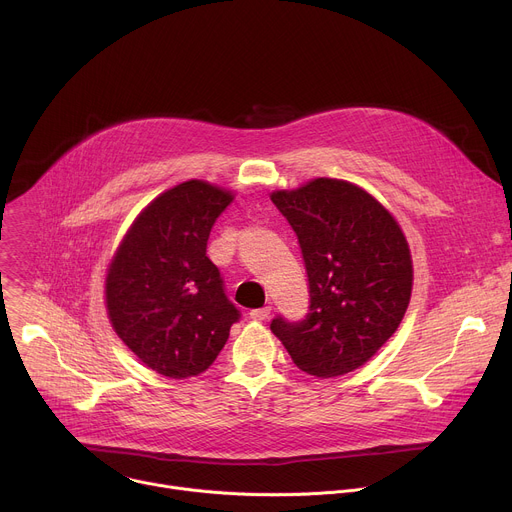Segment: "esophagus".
Listing matches in <instances>:
<instances>
[{
    "label": "esophagus",
    "instance_id": "obj_1",
    "mask_svg": "<svg viewBox=\"0 0 512 512\" xmlns=\"http://www.w3.org/2000/svg\"><path fill=\"white\" fill-rule=\"evenodd\" d=\"M269 314H271V308H269V306H265V308L251 310V312H249V318H251V320L261 322V320H267V318H269Z\"/></svg>",
    "mask_w": 512,
    "mask_h": 512
}]
</instances>
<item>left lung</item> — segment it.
Returning a JSON list of instances; mask_svg holds the SVG:
<instances>
[{"label": "left lung", "mask_w": 512, "mask_h": 512, "mask_svg": "<svg viewBox=\"0 0 512 512\" xmlns=\"http://www.w3.org/2000/svg\"><path fill=\"white\" fill-rule=\"evenodd\" d=\"M294 229L310 289L304 320H271L291 360L314 377H340L367 362L399 328L413 267L395 218L362 188L318 178L271 194Z\"/></svg>", "instance_id": "obj_1"}]
</instances>
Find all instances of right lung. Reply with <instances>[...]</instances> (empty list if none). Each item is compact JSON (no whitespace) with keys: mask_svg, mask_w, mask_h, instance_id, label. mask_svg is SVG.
<instances>
[{"mask_svg":"<svg viewBox=\"0 0 512 512\" xmlns=\"http://www.w3.org/2000/svg\"><path fill=\"white\" fill-rule=\"evenodd\" d=\"M233 196L200 180L178 184L137 216L107 273L117 336L156 373L206 371L241 320L206 243Z\"/></svg>","mask_w":512,"mask_h":512,"instance_id":"add662e5","label":"right lung"}]
</instances>
